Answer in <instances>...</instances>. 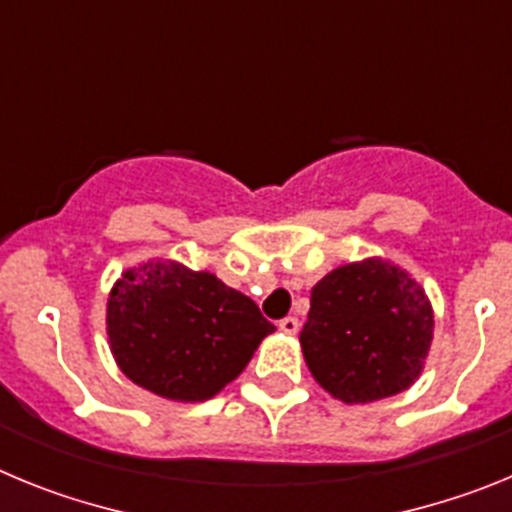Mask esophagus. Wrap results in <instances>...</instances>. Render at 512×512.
Segmentation results:
<instances>
[{
    "instance_id": "esophagus-1",
    "label": "esophagus",
    "mask_w": 512,
    "mask_h": 512,
    "mask_svg": "<svg viewBox=\"0 0 512 512\" xmlns=\"http://www.w3.org/2000/svg\"><path fill=\"white\" fill-rule=\"evenodd\" d=\"M279 330H284V333H289V336H292V333H297V330H300V320L292 318V315H287V318L279 320Z\"/></svg>"
}]
</instances>
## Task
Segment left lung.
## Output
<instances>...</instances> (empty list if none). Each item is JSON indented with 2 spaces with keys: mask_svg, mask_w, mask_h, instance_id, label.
<instances>
[{
  "mask_svg": "<svg viewBox=\"0 0 512 512\" xmlns=\"http://www.w3.org/2000/svg\"><path fill=\"white\" fill-rule=\"evenodd\" d=\"M433 341L423 289L382 259L338 266L310 295L300 343L312 377L343 402L408 390Z\"/></svg>",
  "mask_w": 512,
  "mask_h": 512,
  "instance_id": "obj_1",
  "label": "left lung"
}]
</instances>
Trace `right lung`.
<instances>
[{
    "label": "right lung",
    "mask_w": 512,
    "mask_h": 512,
    "mask_svg": "<svg viewBox=\"0 0 512 512\" xmlns=\"http://www.w3.org/2000/svg\"><path fill=\"white\" fill-rule=\"evenodd\" d=\"M274 325L215 274L143 264L107 302V336L122 374L169 400H210L246 369Z\"/></svg>",
    "instance_id": "1"
}]
</instances>
